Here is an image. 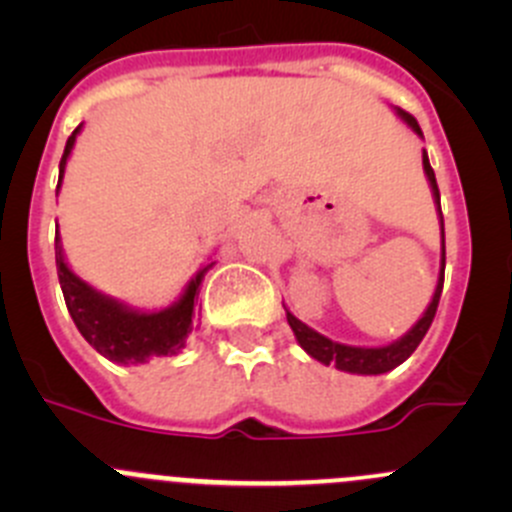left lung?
Here are the masks:
<instances>
[{"label":"left lung","instance_id":"8db88e82","mask_svg":"<svg viewBox=\"0 0 512 512\" xmlns=\"http://www.w3.org/2000/svg\"><path fill=\"white\" fill-rule=\"evenodd\" d=\"M396 116L416 133L418 138H423L421 126L411 113L401 111V108H394ZM423 173H426L428 185H431L433 193V203H436L438 218H441V272H438V282L436 289H433V297L428 302L426 312L421 314V319L396 342L384 344V347H352V344H339L334 339L324 337V334L314 332L312 327H307L304 322H299L292 312L287 309V322L292 327L294 337H297L299 347L304 349L312 359L322 361V364H334L339 371H349V374H364V376H376V374H386V371L396 369L399 364H404L411 354L416 352V347L421 344V339L426 337L428 327H431L433 317H436L438 309V299H441V289H443V272H446V235H443V215H441V193H438L436 185V173H433L431 163H428V153L423 151Z\"/></svg>","mask_w":512,"mask_h":512}]
</instances>
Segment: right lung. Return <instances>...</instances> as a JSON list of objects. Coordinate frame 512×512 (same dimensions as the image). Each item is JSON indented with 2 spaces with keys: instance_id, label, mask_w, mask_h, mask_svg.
I'll return each instance as SVG.
<instances>
[{
  "instance_id": "obj_1",
  "label": "right lung",
  "mask_w": 512,
  "mask_h": 512,
  "mask_svg": "<svg viewBox=\"0 0 512 512\" xmlns=\"http://www.w3.org/2000/svg\"><path fill=\"white\" fill-rule=\"evenodd\" d=\"M81 126L69 136L64 156L59 163V185L64 180L66 160L74 151L76 136ZM213 262L200 267L193 280L183 289L178 302L158 312H143V309L128 307L126 302L108 297L94 289L89 282L74 275L69 262L64 260L59 230H56V270H59V285L64 292L66 307L81 337L116 364H146L156 356H173L185 347V339L193 332L195 314H198L200 285Z\"/></svg>"
}]
</instances>
